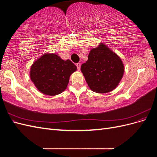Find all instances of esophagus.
I'll list each match as a JSON object with an SVG mask.
<instances>
[{"instance_id":"obj_1","label":"esophagus","mask_w":157,"mask_h":157,"mask_svg":"<svg viewBox=\"0 0 157 157\" xmlns=\"http://www.w3.org/2000/svg\"><path fill=\"white\" fill-rule=\"evenodd\" d=\"M80 63H77V69H78V71H80Z\"/></svg>"}]
</instances>
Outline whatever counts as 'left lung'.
Wrapping results in <instances>:
<instances>
[{"instance_id":"8db88e82","label":"left lung","mask_w":157,"mask_h":157,"mask_svg":"<svg viewBox=\"0 0 157 157\" xmlns=\"http://www.w3.org/2000/svg\"><path fill=\"white\" fill-rule=\"evenodd\" d=\"M81 71L92 91L105 94L115 90L124 73L121 58L104 43L92 48Z\"/></svg>"}]
</instances>
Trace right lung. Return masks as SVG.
<instances>
[{
  "label": "right lung",
  "instance_id": "obj_1",
  "mask_svg": "<svg viewBox=\"0 0 157 157\" xmlns=\"http://www.w3.org/2000/svg\"><path fill=\"white\" fill-rule=\"evenodd\" d=\"M77 69L71 60L65 61L55 53H45L31 65L29 75L39 91L56 96L66 90L70 76Z\"/></svg>",
  "mask_w": 157,
  "mask_h": 157
}]
</instances>
